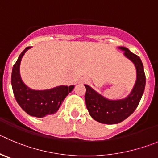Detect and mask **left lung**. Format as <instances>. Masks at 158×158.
<instances>
[{"mask_svg": "<svg viewBox=\"0 0 158 158\" xmlns=\"http://www.w3.org/2000/svg\"><path fill=\"white\" fill-rule=\"evenodd\" d=\"M119 48L124 51V56L134 63L136 68V81L129 95L120 100H110L97 93L90 86L85 85L87 109L94 120L102 124H118L128 118L138 106L145 89L146 75L140 58L127 48L120 47Z\"/></svg>", "mask_w": 158, "mask_h": 158, "instance_id": "left-lung-1", "label": "left lung"}]
</instances>
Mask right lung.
Masks as SVG:
<instances>
[{
  "label": "right lung",
  "mask_w": 158,
  "mask_h": 158,
  "mask_svg": "<svg viewBox=\"0 0 158 158\" xmlns=\"http://www.w3.org/2000/svg\"><path fill=\"white\" fill-rule=\"evenodd\" d=\"M31 47H27L19 55L13 66L11 72V86L15 98L22 109L30 116L44 118L56 114L66 95L71 92L74 85L59 86L48 90H32L23 83L20 77L19 65L25 52Z\"/></svg>",
  "instance_id": "obj_1"
}]
</instances>
